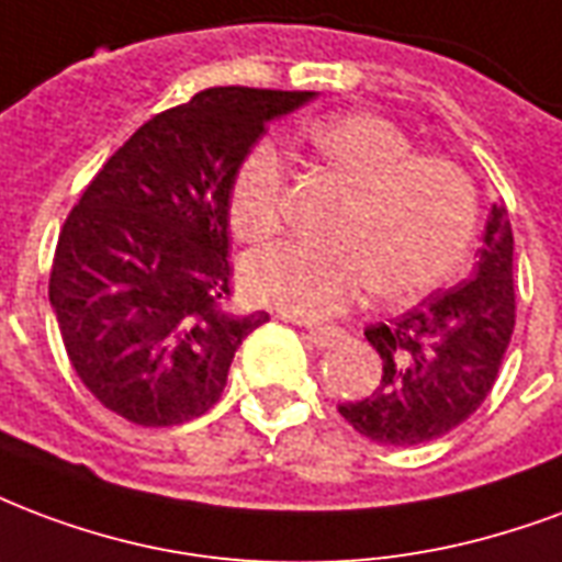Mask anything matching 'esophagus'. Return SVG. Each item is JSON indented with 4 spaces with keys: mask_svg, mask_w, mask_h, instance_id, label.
Returning <instances> with one entry per match:
<instances>
[{
    "mask_svg": "<svg viewBox=\"0 0 562 562\" xmlns=\"http://www.w3.org/2000/svg\"><path fill=\"white\" fill-rule=\"evenodd\" d=\"M339 330L336 327H306V339L315 345V348H327V345L334 342Z\"/></svg>",
    "mask_w": 562,
    "mask_h": 562,
    "instance_id": "esophagus-1",
    "label": "esophagus"
}]
</instances>
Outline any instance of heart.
Here are the masks:
<instances>
[{"label": "heart", "instance_id": "heart-1", "mask_svg": "<svg viewBox=\"0 0 562 562\" xmlns=\"http://www.w3.org/2000/svg\"><path fill=\"white\" fill-rule=\"evenodd\" d=\"M303 143L348 187V199L330 223L334 240L289 238L244 261V282L259 301L324 318L375 285L386 301L419 297L468 259L480 196L464 166L417 154L396 124L372 112L310 124ZM285 184L277 145L259 143L240 160L228 193V223L240 240L280 232Z\"/></svg>", "mask_w": 562, "mask_h": 562}]
</instances>
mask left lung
<instances>
[{"label": "left lung", "instance_id": "left-lung-1", "mask_svg": "<svg viewBox=\"0 0 562 562\" xmlns=\"http://www.w3.org/2000/svg\"><path fill=\"white\" fill-rule=\"evenodd\" d=\"M471 280L390 322L366 327L381 357V381L342 414L360 435L386 447H417L461 426L492 393L515 327L513 226L492 205Z\"/></svg>", "mask_w": 562, "mask_h": 562}]
</instances>
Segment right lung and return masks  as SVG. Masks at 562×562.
Returning a JSON list of instances; mask_svg holds the SVG:
<instances>
[{
  "instance_id": "obj_1",
  "label": "right lung",
  "mask_w": 562,
  "mask_h": 562,
  "mask_svg": "<svg viewBox=\"0 0 562 562\" xmlns=\"http://www.w3.org/2000/svg\"><path fill=\"white\" fill-rule=\"evenodd\" d=\"M315 91L220 86L157 112L82 190L59 232L49 303L70 366L145 429L217 405L268 313H232L228 193L270 119Z\"/></svg>"
}]
</instances>
